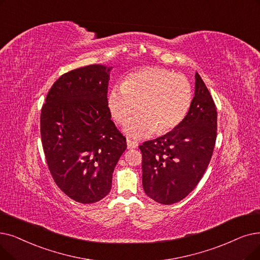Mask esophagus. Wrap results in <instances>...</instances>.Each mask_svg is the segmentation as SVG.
<instances>
[{"instance_id": "1", "label": "esophagus", "mask_w": 260, "mask_h": 260, "mask_svg": "<svg viewBox=\"0 0 260 260\" xmlns=\"http://www.w3.org/2000/svg\"><path fill=\"white\" fill-rule=\"evenodd\" d=\"M126 143H127V149H128V150H132V149H137V148H138V143H137L136 141H133V140L127 139Z\"/></svg>"}]
</instances>
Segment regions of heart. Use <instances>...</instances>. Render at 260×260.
Here are the masks:
<instances>
[{
    "label": "heart",
    "instance_id": "obj_1",
    "mask_svg": "<svg viewBox=\"0 0 260 260\" xmlns=\"http://www.w3.org/2000/svg\"><path fill=\"white\" fill-rule=\"evenodd\" d=\"M191 103L190 83L184 76L160 68H145L129 74L122 85L110 90L107 99L112 119L122 125L128 123L139 108L141 115L125 128L132 138L174 129L186 118Z\"/></svg>",
    "mask_w": 260,
    "mask_h": 260
}]
</instances>
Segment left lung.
Listing matches in <instances>:
<instances>
[{
  "mask_svg": "<svg viewBox=\"0 0 260 260\" xmlns=\"http://www.w3.org/2000/svg\"><path fill=\"white\" fill-rule=\"evenodd\" d=\"M217 139V108L200 74L184 121L164 136L145 141L142 185L146 196L164 205L186 198L204 175Z\"/></svg>",
  "mask_w": 260,
  "mask_h": 260,
  "instance_id": "1",
  "label": "left lung"
}]
</instances>
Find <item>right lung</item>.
Instances as JSON below:
<instances>
[{"mask_svg": "<svg viewBox=\"0 0 260 260\" xmlns=\"http://www.w3.org/2000/svg\"><path fill=\"white\" fill-rule=\"evenodd\" d=\"M112 68L90 64L61 75L40 116L43 152L54 182L70 199L90 204L105 198L126 139L107 106Z\"/></svg>", "mask_w": 260, "mask_h": 260, "instance_id": "obj_1", "label": "right lung"}]
</instances>
